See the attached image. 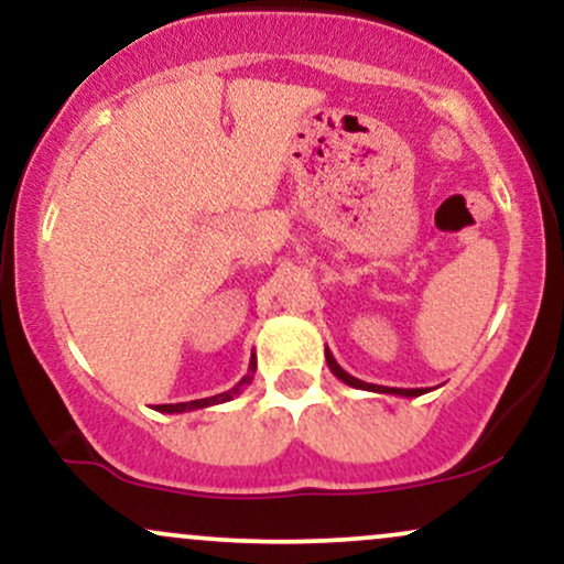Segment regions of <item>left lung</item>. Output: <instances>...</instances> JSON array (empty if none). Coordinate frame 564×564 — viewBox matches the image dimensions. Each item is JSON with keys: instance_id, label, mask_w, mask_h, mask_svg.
<instances>
[{"instance_id": "1", "label": "left lung", "mask_w": 564, "mask_h": 564, "mask_svg": "<svg viewBox=\"0 0 564 564\" xmlns=\"http://www.w3.org/2000/svg\"><path fill=\"white\" fill-rule=\"evenodd\" d=\"M326 364H328V368H332V373L336 379H341L345 381V384H349V387H355V390H368V392H387V394H400V398H419V394H424L426 390H398V387H379V384H368V381H360V379H355V377H349V373L345 371V368H341L339 364H336L334 360V355H332V349L326 347Z\"/></svg>"}]
</instances>
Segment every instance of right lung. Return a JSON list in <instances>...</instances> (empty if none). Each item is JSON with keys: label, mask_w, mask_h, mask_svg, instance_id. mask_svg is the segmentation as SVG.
<instances>
[{"label": "right lung", "mask_w": 564, "mask_h": 564, "mask_svg": "<svg viewBox=\"0 0 564 564\" xmlns=\"http://www.w3.org/2000/svg\"><path fill=\"white\" fill-rule=\"evenodd\" d=\"M254 371H257V355H251L249 360V373L238 381L236 387L223 394H215V398H200V400H191V403H170V405H156V411L161 413H185V411H198V408H209V405H217V403H228V400L236 398V394H241V390L246 384H251V379H254Z\"/></svg>", "instance_id": "add662e5"}]
</instances>
